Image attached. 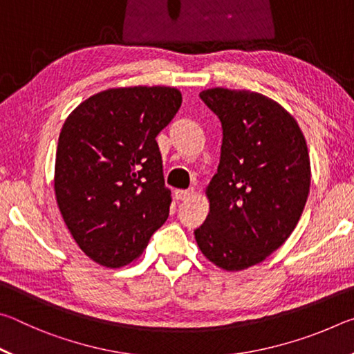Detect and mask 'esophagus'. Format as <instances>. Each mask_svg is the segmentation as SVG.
I'll return each mask as SVG.
<instances>
[{"label":"esophagus","instance_id":"obj_1","mask_svg":"<svg viewBox=\"0 0 354 354\" xmlns=\"http://www.w3.org/2000/svg\"><path fill=\"white\" fill-rule=\"evenodd\" d=\"M194 196V189H189V190H175V198L176 200H189Z\"/></svg>","mask_w":354,"mask_h":354}]
</instances>
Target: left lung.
<instances>
[{
	"label": "left lung",
	"instance_id": "obj_1",
	"mask_svg": "<svg viewBox=\"0 0 354 354\" xmlns=\"http://www.w3.org/2000/svg\"><path fill=\"white\" fill-rule=\"evenodd\" d=\"M200 98L223 139L195 241L217 267L243 270L277 251L301 217L310 185L306 140L297 120L261 93L215 87Z\"/></svg>",
	"mask_w": 354,
	"mask_h": 354
}]
</instances>
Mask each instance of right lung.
Instances as JSON below:
<instances>
[{
  "label": "right lung",
  "instance_id": "1",
  "mask_svg": "<svg viewBox=\"0 0 354 354\" xmlns=\"http://www.w3.org/2000/svg\"><path fill=\"white\" fill-rule=\"evenodd\" d=\"M183 103L173 87H120L84 101L57 142L55 190L65 225L91 259L128 266L169 218L156 137Z\"/></svg>",
  "mask_w": 354,
  "mask_h": 354
}]
</instances>
